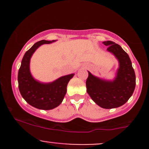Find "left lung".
I'll use <instances>...</instances> for the list:
<instances>
[{"label": "left lung", "instance_id": "8db88e82", "mask_svg": "<svg viewBox=\"0 0 149 149\" xmlns=\"http://www.w3.org/2000/svg\"><path fill=\"white\" fill-rule=\"evenodd\" d=\"M103 43L107 51L115 56L119 66L113 80H106L88 71L87 92L97 105L103 109H114L123 106L130 98L136 85V77L129 55L116 42L108 40Z\"/></svg>", "mask_w": 149, "mask_h": 149}]
</instances>
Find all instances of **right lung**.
<instances>
[{"mask_svg": "<svg viewBox=\"0 0 149 149\" xmlns=\"http://www.w3.org/2000/svg\"><path fill=\"white\" fill-rule=\"evenodd\" d=\"M55 41L42 40L36 42L26 52L19 69V90L22 97L31 106L41 110H51L62 102L68 83L74 76V73H71L50 83H42L36 80L31 73L30 61L35 51L43 44H50Z\"/></svg>", "mask_w": 149, "mask_h": 149, "instance_id": "1", "label": "right lung"}]
</instances>
